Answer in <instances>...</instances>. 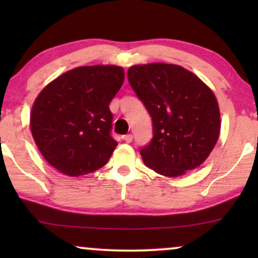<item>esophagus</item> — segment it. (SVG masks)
<instances>
[{
    "instance_id": "obj_1",
    "label": "esophagus",
    "mask_w": 258,
    "mask_h": 258,
    "mask_svg": "<svg viewBox=\"0 0 258 258\" xmlns=\"http://www.w3.org/2000/svg\"><path fill=\"white\" fill-rule=\"evenodd\" d=\"M123 140H124L126 143H130L133 141V135L132 134H126V135L123 136Z\"/></svg>"
}]
</instances>
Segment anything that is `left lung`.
Returning a JSON list of instances; mask_svg holds the SVG:
<instances>
[{
  "label": "left lung",
  "mask_w": 258,
  "mask_h": 258,
  "mask_svg": "<svg viewBox=\"0 0 258 258\" xmlns=\"http://www.w3.org/2000/svg\"><path fill=\"white\" fill-rule=\"evenodd\" d=\"M128 81L153 121V139L140 151L144 164L168 177L200 167L221 129L210 88L183 67L167 63L130 67Z\"/></svg>",
  "instance_id": "obj_1"
}]
</instances>
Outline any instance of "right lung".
I'll return each mask as SVG.
<instances>
[{
    "instance_id": "1",
    "label": "right lung",
    "mask_w": 258,
    "mask_h": 258,
    "mask_svg": "<svg viewBox=\"0 0 258 258\" xmlns=\"http://www.w3.org/2000/svg\"><path fill=\"white\" fill-rule=\"evenodd\" d=\"M124 81L117 66L69 70L38 94L30 114L35 143L49 164L77 177L103 167L117 142L109 104Z\"/></svg>"
}]
</instances>
